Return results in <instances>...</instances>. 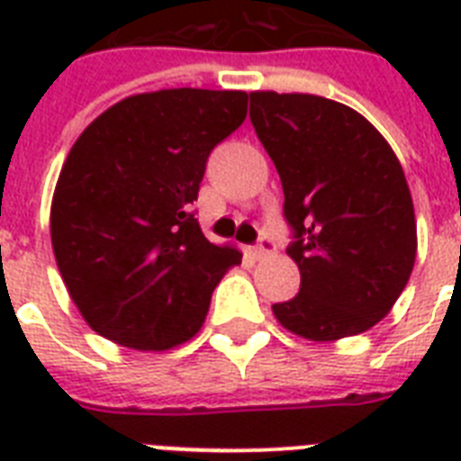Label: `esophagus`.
<instances>
[{
    "label": "esophagus",
    "mask_w": 461,
    "mask_h": 461,
    "mask_svg": "<svg viewBox=\"0 0 461 461\" xmlns=\"http://www.w3.org/2000/svg\"><path fill=\"white\" fill-rule=\"evenodd\" d=\"M275 251V244H273V239H267V237H263L258 241V246H253L251 249V256L256 260H260V258H266V256H270V253Z\"/></svg>",
    "instance_id": "1"
}]
</instances>
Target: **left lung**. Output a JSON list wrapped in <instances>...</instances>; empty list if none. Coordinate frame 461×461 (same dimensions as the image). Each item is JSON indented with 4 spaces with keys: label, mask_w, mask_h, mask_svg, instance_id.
<instances>
[{
    "label": "left lung",
    "mask_w": 461,
    "mask_h": 461,
    "mask_svg": "<svg viewBox=\"0 0 461 461\" xmlns=\"http://www.w3.org/2000/svg\"><path fill=\"white\" fill-rule=\"evenodd\" d=\"M251 122L280 174L287 249L302 273L275 303L282 328L337 342L383 321L414 270L416 217L400 159L347 104L308 93L253 90Z\"/></svg>",
    "instance_id": "8db88e82"
}]
</instances>
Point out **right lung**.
I'll return each mask as SVG.
<instances>
[{
  "mask_svg": "<svg viewBox=\"0 0 461 461\" xmlns=\"http://www.w3.org/2000/svg\"><path fill=\"white\" fill-rule=\"evenodd\" d=\"M244 90L169 88L119 100L86 126L54 186L61 280L104 339L167 351L203 328L241 253L210 244L191 212L210 150L246 119Z\"/></svg>",
  "mask_w": 461,
  "mask_h": 461,
  "instance_id": "1",
  "label": "right lung"
}]
</instances>
